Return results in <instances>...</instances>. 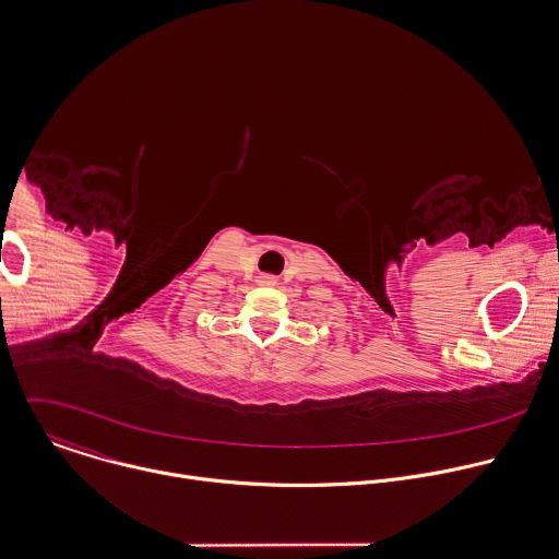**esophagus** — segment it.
<instances>
[{
	"label": "esophagus",
	"instance_id": "1",
	"mask_svg": "<svg viewBox=\"0 0 559 559\" xmlns=\"http://www.w3.org/2000/svg\"><path fill=\"white\" fill-rule=\"evenodd\" d=\"M259 281H261L263 285H274V276H267V274H265V276H261Z\"/></svg>",
	"mask_w": 559,
	"mask_h": 559
}]
</instances>
